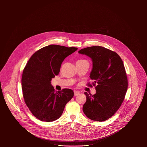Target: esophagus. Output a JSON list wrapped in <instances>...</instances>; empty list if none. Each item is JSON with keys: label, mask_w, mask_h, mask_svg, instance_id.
<instances>
[{"label": "esophagus", "mask_w": 147, "mask_h": 147, "mask_svg": "<svg viewBox=\"0 0 147 147\" xmlns=\"http://www.w3.org/2000/svg\"><path fill=\"white\" fill-rule=\"evenodd\" d=\"M79 94V91H76V90H74V95L75 96H77Z\"/></svg>", "instance_id": "esophagus-1"}]
</instances>
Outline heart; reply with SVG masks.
Masks as SVG:
<instances>
[{
  "mask_svg": "<svg viewBox=\"0 0 147 147\" xmlns=\"http://www.w3.org/2000/svg\"><path fill=\"white\" fill-rule=\"evenodd\" d=\"M85 61H87L85 60V59H80V60L78 61V62H85Z\"/></svg>",
  "mask_w": 147,
  "mask_h": 147,
  "instance_id": "obj_1",
  "label": "heart"
}]
</instances>
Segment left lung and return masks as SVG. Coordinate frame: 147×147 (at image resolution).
<instances>
[{
  "mask_svg": "<svg viewBox=\"0 0 147 147\" xmlns=\"http://www.w3.org/2000/svg\"><path fill=\"white\" fill-rule=\"evenodd\" d=\"M79 53L92 59L90 78L96 90L93 95L84 93L86 101L83 107L84 113L92 120L106 121L119 109L127 90L128 79L123 61L117 53L102 46L88 47ZM92 85L88 84L89 86Z\"/></svg>",
  "mask_w": 147,
  "mask_h": 147,
  "instance_id": "left-lung-1",
  "label": "left lung"
}]
</instances>
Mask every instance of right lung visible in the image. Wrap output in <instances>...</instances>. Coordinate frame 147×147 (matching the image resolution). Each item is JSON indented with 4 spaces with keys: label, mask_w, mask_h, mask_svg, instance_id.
<instances>
[{
    "label": "right lung",
    "mask_w": 147,
    "mask_h": 147,
    "mask_svg": "<svg viewBox=\"0 0 147 147\" xmlns=\"http://www.w3.org/2000/svg\"><path fill=\"white\" fill-rule=\"evenodd\" d=\"M77 50L57 45L43 47L32 55L24 68L21 85L24 101L39 120L48 122L58 119L73 97L71 89L55 92L50 81L59 74L64 59Z\"/></svg>",
    "instance_id": "obj_1"
}]
</instances>
